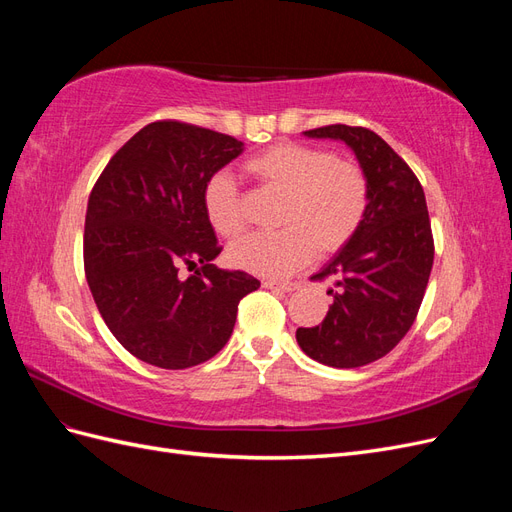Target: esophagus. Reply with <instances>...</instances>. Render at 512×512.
<instances>
[{"label": "esophagus", "instance_id": "34e87169", "mask_svg": "<svg viewBox=\"0 0 512 512\" xmlns=\"http://www.w3.org/2000/svg\"><path fill=\"white\" fill-rule=\"evenodd\" d=\"M262 286H265V288H275V290H284V292H292V290H297L301 284H299V282H275V280H265V282H262Z\"/></svg>", "mask_w": 512, "mask_h": 512}]
</instances>
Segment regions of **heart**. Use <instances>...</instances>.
I'll use <instances>...</instances> for the list:
<instances>
[{"label": "heart", "instance_id": "1", "mask_svg": "<svg viewBox=\"0 0 512 512\" xmlns=\"http://www.w3.org/2000/svg\"><path fill=\"white\" fill-rule=\"evenodd\" d=\"M262 188L284 194L280 232L250 235L230 245L228 260L247 273L282 277L318 252L329 256L356 235L369 205L365 170L333 151L297 143L273 145L245 162ZM205 218L218 235L235 239L245 230V207L232 175L215 173L203 188Z\"/></svg>", "mask_w": 512, "mask_h": 512}]
</instances>
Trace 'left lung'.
I'll list each match as a JSON object with an SVG mask.
<instances>
[{
  "label": "left lung",
  "instance_id": "obj_1",
  "mask_svg": "<svg viewBox=\"0 0 512 512\" xmlns=\"http://www.w3.org/2000/svg\"><path fill=\"white\" fill-rule=\"evenodd\" d=\"M303 134L352 149L369 181V205L356 235L314 275L333 277V303L316 327L297 329V342L322 365L361 367L401 342L423 303L433 265L425 192L376 132L335 123Z\"/></svg>",
  "mask_w": 512,
  "mask_h": 512
}]
</instances>
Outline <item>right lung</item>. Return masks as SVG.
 <instances>
[{
  "label": "right lung",
  "mask_w": 512,
  "mask_h": 512,
  "mask_svg": "<svg viewBox=\"0 0 512 512\" xmlns=\"http://www.w3.org/2000/svg\"><path fill=\"white\" fill-rule=\"evenodd\" d=\"M243 153L228 134L181 121L136 132L102 170L85 215V275L94 301L136 359L185 369L218 354L239 301L260 288L245 271L211 265L222 247L205 218L203 188ZM181 264L196 266L188 281Z\"/></svg>",
  "instance_id": "add662e5"
}]
</instances>
